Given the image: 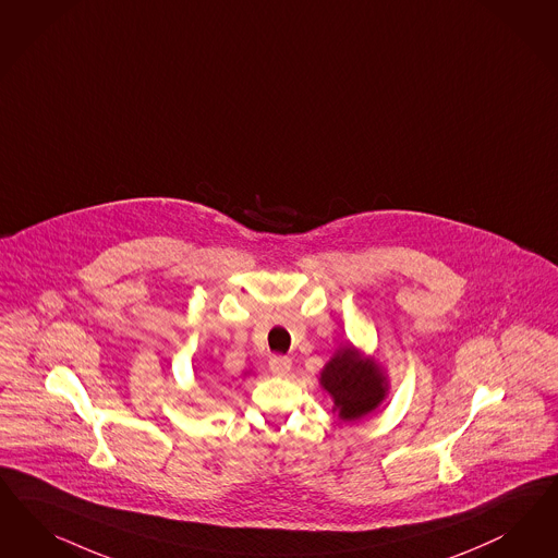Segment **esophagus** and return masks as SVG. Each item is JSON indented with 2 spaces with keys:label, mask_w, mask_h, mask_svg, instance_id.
<instances>
[{
  "label": "esophagus",
  "mask_w": 558,
  "mask_h": 558,
  "mask_svg": "<svg viewBox=\"0 0 558 558\" xmlns=\"http://www.w3.org/2000/svg\"><path fill=\"white\" fill-rule=\"evenodd\" d=\"M269 369L275 376H288L291 369V360L283 355H272L269 360Z\"/></svg>",
  "instance_id": "obj_1"
}]
</instances>
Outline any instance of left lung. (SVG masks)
Wrapping results in <instances>:
<instances>
[{
	"mask_svg": "<svg viewBox=\"0 0 558 558\" xmlns=\"http://www.w3.org/2000/svg\"><path fill=\"white\" fill-rule=\"evenodd\" d=\"M320 386L335 400L344 423L376 411L388 392V381L376 360L363 357L353 344L339 349L320 372Z\"/></svg>",
	"mask_w": 558,
	"mask_h": 558,
	"instance_id": "1",
	"label": "left lung"
}]
</instances>
